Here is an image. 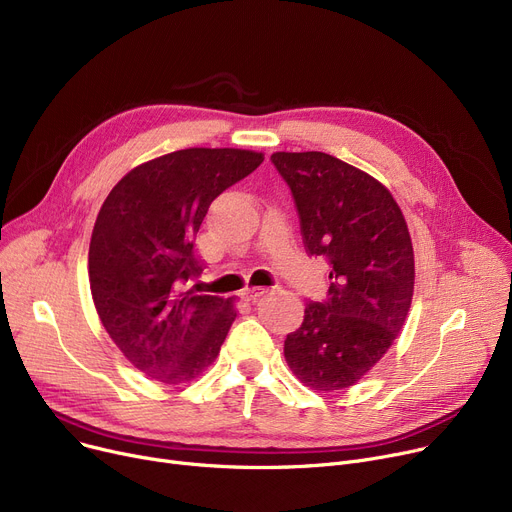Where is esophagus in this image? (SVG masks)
<instances>
[{"label":"esophagus","instance_id":"obj_1","mask_svg":"<svg viewBox=\"0 0 512 512\" xmlns=\"http://www.w3.org/2000/svg\"><path fill=\"white\" fill-rule=\"evenodd\" d=\"M265 292H267V288H263V286H253V288H247L245 292H242V299L255 303L259 297H263Z\"/></svg>","mask_w":512,"mask_h":512}]
</instances>
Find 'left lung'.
Masks as SVG:
<instances>
[{
  "instance_id": "8db88e82",
  "label": "left lung",
  "mask_w": 512,
  "mask_h": 512,
  "mask_svg": "<svg viewBox=\"0 0 512 512\" xmlns=\"http://www.w3.org/2000/svg\"><path fill=\"white\" fill-rule=\"evenodd\" d=\"M272 161L297 203L305 249L332 265L328 299L307 303L284 357L305 386L344 390L405 326L415 286L411 234L392 193L367 172L321 151H278Z\"/></svg>"
}]
</instances>
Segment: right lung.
I'll use <instances>...</instances> for the list:
<instances>
[{"mask_svg":"<svg viewBox=\"0 0 512 512\" xmlns=\"http://www.w3.org/2000/svg\"><path fill=\"white\" fill-rule=\"evenodd\" d=\"M261 161L249 149H180L132 168L103 201L89 245L93 303L147 378L191 382L218 357L234 301L184 284L203 272L195 236L211 201Z\"/></svg>","mask_w":512,"mask_h":512,"instance_id":"right-lung-1","label":"right lung"}]
</instances>
